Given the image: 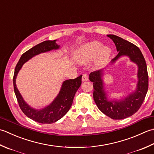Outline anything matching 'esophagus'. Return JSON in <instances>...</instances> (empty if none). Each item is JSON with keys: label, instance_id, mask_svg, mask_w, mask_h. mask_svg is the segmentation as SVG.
Here are the masks:
<instances>
[{"label": "esophagus", "instance_id": "esophagus-1", "mask_svg": "<svg viewBox=\"0 0 154 154\" xmlns=\"http://www.w3.org/2000/svg\"><path fill=\"white\" fill-rule=\"evenodd\" d=\"M89 79V77H88V75L87 74H84L82 77V81L84 82V81H87Z\"/></svg>", "mask_w": 154, "mask_h": 154}]
</instances>
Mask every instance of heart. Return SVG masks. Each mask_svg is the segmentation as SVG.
<instances>
[{
	"label": "heart",
	"mask_w": 154,
	"mask_h": 154,
	"mask_svg": "<svg viewBox=\"0 0 154 154\" xmlns=\"http://www.w3.org/2000/svg\"><path fill=\"white\" fill-rule=\"evenodd\" d=\"M112 50L108 45H102L99 41H93L80 46L75 51L74 59L79 64L91 61L95 68L105 67L111 58Z\"/></svg>",
	"instance_id": "1"
}]
</instances>
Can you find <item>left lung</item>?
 Returning a JSON list of instances; mask_svg holds the SVG:
<instances>
[{"label":"left lung","mask_w":154,"mask_h":154,"mask_svg":"<svg viewBox=\"0 0 154 154\" xmlns=\"http://www.w3.org/2000/svg\"><path fill=\"white\" fill-rule=\"evenodd\" d=\"M116 46L117 55L113 65L122 57H128L137 66V83L133 92L120 99H109L104 88V70L91 72L89 80L93 83V99L101 112L113 119H123L134 115L142 105L148 89V75L145 59L140 49L133 43L114 35H107Z\"/></svg>","instance_id":"left-lung-1"}]
</instances>
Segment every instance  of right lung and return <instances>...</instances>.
Wrapping results in <instances>:
<instances>
[{
    "label": "right lung",
    "instance_id": "right-lung-1",
    "mask_svg": "<svg viewBox=\"0 0 154 154\" xmlns=\"http://www.w3.org/2000/svg\"><path fill=\"white\" fill-rule=\"evenodd\" d=\"M56 41L57 40L45 41L26 51L20 57L14 69L13 77L14 90L20 108L29 118L41 123H53L62 118L70 109L75 93L81 85L82 75H80L76 79L64 81L62 83L61 89L55 99L43 109H35L27 104L24 100L16 85L18 73L23 65L32 57L41 53L59 49L60 45L57 44Z\"/></svg>",
    "mask_w": 154,
    "mask_h": 154
}]
</instances>
